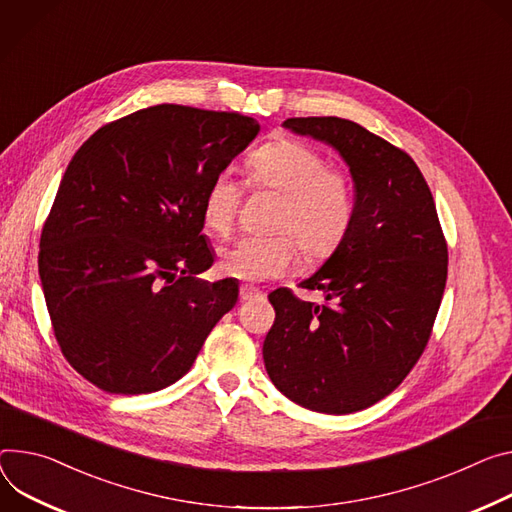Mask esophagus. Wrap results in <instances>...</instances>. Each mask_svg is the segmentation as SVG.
<instances>
[{
  "label": "esophagus",
  "instance_id": "esophagus-1",
  "mask_svg": "<svg viewBox=\"0 0 512 512\" xmlns=\"http://www.w3.org/2000/svg\"><path fill=\"white\" fill-rule=\"evenodd\" d=\"M241 300L243 302H247V300H257V298H263V292L259 290V288H255V286H241Z\"/></svg>",
  "mask_w": 512,
  "mask_h": 512
}]
</instances>
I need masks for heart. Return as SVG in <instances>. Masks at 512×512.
Masks as SVG:
<instances>
[{
    "mask_svg": "<svg viewBox=\"0 0 512 512\" xmlns=\"http://www.w3.org/2000/svg\"><path fill=\"white\" fill-rule=\"evenodd\" d=\"M251 185L280 194L271 237H243L222 251L218 267L224 275L245 282L280 277L298 259L331 255L351 228L355 216L353 185L345 171L329 167L327 157L306 143L282 138L257 149L249 159ZM243 183L230 169L218 171L208 183L202 218L220 237L237 220Z\"/></svg>",
    "mask_w": 512,
    "mask_h": 512,
    "instance_id": "1",
    "label": "heart"
}]
</instances>
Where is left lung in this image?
Masks as SVG:
<instances>
[{"label":"left lung","mask_w":512,"mask_h":512,"mask_svg":"<svg viewBox=\"0 0 512 512\" xmlns=\"http://www.w3.org/2000/svg\"><path fill=\"white\" fill-rule=\"evenodd\" d=\"M284 126L343 157L355 216L335 253L300 284L327 302H304L288 288L269 294L275 322L263 361L292 402L349 414L394 392L423 355L445 290L447 243L429 185L402 149L337 116Z\"/></svg>","instance_id":"left-lung-1"}]
</instances>
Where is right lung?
<instances>
[{
	"label": "right lung",
	"instance_id": "obj_1",
	"mask_svg": "<svg viewBox=\"0 0 512 512\" xmlns=\"http://www.w3.org/2000/svg\"><path fill=\"white\" fill-rule=\"evenodd\" d=\"M259 132L255 118L159 104L114 120L73 155L40 235L38 273L71 367L110 394H149L194 365L237 304L202 235L212 177Z\"/></svg>",
	"mask_w": 512,
	"mask_h": 512
}]
</instances>
